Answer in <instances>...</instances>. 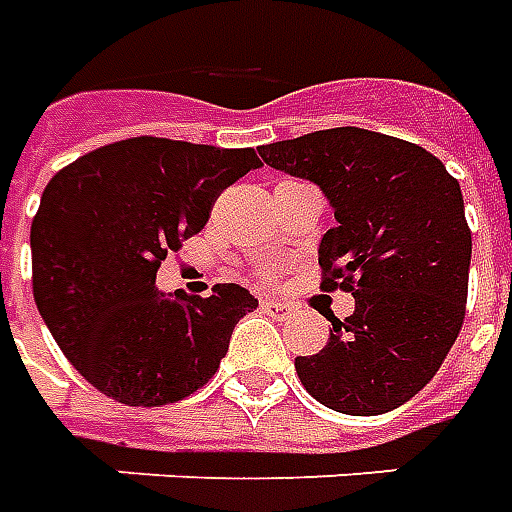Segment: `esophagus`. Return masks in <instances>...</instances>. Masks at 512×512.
<instances>
[{"mask_svg": "<svg viewBox=\"0 0 512 512\" xmlns=\"http://www.w3.org/2000/svg\"><path fill=\"white\" fill-rule=\"evenodd\" d=\"M260 309L266 314H271V317H276V320H285V317H290V312H293L290 306L282 304V301H276V298H263V301H260Z\"/></svg>", "mask_w": 512, "mask_h": 512, "instance_id": "34e87169", "label": "esophagus"}]
</instances>
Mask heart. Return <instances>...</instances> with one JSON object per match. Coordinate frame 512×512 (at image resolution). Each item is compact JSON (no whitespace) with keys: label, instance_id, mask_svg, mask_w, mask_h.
Returning a JSON list of instances; mask_svg holds the SVG:
<instances>
[{"label":"heart","instance_id":"b5f03b06","mask_svg":"<svg viewBox=\"0 0 512 512\" xmlns=\"http://www.w3.org/2000/svg\"><path fill=\"white\" fill-rule=\"evenodd\" d=\"M276 271L271 266H263V268H257V276H260V279H268V276H274Z\"/></svg>","mask_w":512,"mask_h":512}]
</instances>
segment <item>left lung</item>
<instances>
[{
    "instance_id": "1",
    "label": "left lung",
    "mask_w": 512,
    "mask_h": 512,
    "mask_svg": "<svg viewBox=\"0 0 512 512\" xmlns=\"http://www.w3.org/2000/svg\"><path fill=\"white\" fill-rule=\"evenodd\" d=\"M260 157L331 200L320 287L355 295L323 350L295 358L298 380L344 415L396 410L439 372L464 325L472 233L458 181L418 143L361 127L268 143Z\"/></svg>"
}]
</instances>
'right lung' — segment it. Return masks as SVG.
Instances as JSON below:
<instances>
[{
    "instance_id": "right-lung-1",
    "label": "right lung",
    "mask_w": 512,
    "mask_h": 512,
    "mask_svg": "<svg viewBox=\"0 0 512 512\" xmlns=\"http://www.w3.org/2000/svg\"><path fill=\"white\" fill-rule=\"evenodd\" d=\"M263 162L255 149L127 138L48 181L32 219L34 304L83 380L127 407H162L203 388L257 298L217 285L170 301L162 260L211 217L222 189Z\"/></svg>"
}]
</instances>
